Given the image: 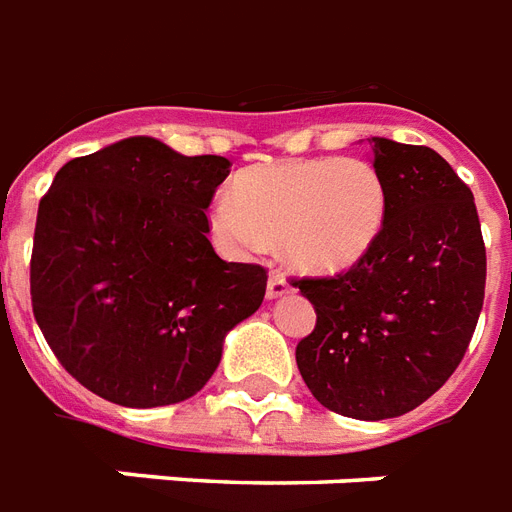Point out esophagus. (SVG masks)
Returning <instances> with one entry per match:
<instances>
[{
	"label": "esophagus",
	"mask_w": 512,
	"mask_h": 512,
	"mask_svg": "<svg viewBox=\"0 0 512 512\" xmlns=\"http://www.w3.org/2000/svg\"><path fill=\"white\" fill-rule=\"evenodd\" d=\"M288 290H290L288 280H285V277H282L280 272H272V275H269L267 298H280V296H285Z\"/></svg>",
	"instance_id": "obj_1"
}]
</instances>
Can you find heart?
I'll return each instance as SVG.
<instances>
[{
	"label": "heart",
	"mask_w": 512,
	"mask_h": 512,
	"mask_svg": "<svg viewBox=\"0 0 512 512\" xmlns=\"http://www.w3.org/2000/svg\"><path fill=\"white\" fill-rule=\"evenodd\" d=\"M388 219V185L367 158H298L253 166L211 206L216 240L237 253L267 251L306 272H343L365 259Z\"/></svg>",
	"instance_id": "obj_1"
}]
</instances>
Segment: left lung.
<instances>
[{
	"label": "left lung",
	"mask_w": 512,
	"mask_h": 512,
	"mask_svg": "<svg viewBox=\"0 0 512 512\" xmlns=\"http://www.w3.org/2000/svg\"><path fill=\"white\" fill-rule=\"evenodd\" d=\"M388 219L365 259L293 280L317 325L296 346L314 399L357 420L399 418L463 362L484 306L486 248L473 192L436 150L372 137Z\"/></svg>",
	"instance_id": "8db88e82"
}]
</instances>
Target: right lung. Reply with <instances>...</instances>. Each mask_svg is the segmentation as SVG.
Listing matches in <instances>:
<instances>
[{
  "label": "right lung",
  "instance_id": "obj_1",
  "mask_svg": "<svg viewBox=\"0 0 512 512\" xmlns=\"http://www.w3.org/2000/svg\"><path fill=\"white\" fill-rule=\"evenodd\" d=\"M222 155L129 137L73 158L39 200L31 306L57 362L121 407L185 402L224 335L267 293V269L216 256L208 206Z\"/></svg>",
  "mask_w": 512,
  "mask_h": 512
}]
</instances>
